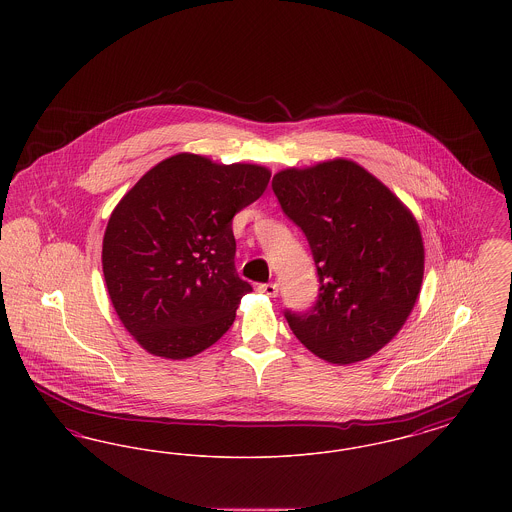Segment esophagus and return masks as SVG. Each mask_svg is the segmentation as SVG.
Segmentation results:
<instances>
[{
	"mask_svg": "<svg viewBox=\"0 0 512 512\" xmlns=\"http://www.w3.org/2000/svg\"><path fill=\"white\" fill-rule=\"evenodd\" d=\"M259 292L265 293L268 297H276L278 295V286L276 284H261Z\"/></svg>",
	"mask_w": 512,
	"mask_h": 512,
	"instance_id": "esophagus-1",
	"label": "esophagus"
}]
</instances>
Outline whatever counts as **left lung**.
Masks as SVG:
<instances>
[{
	"label": "left lung",
	"mask_w": 512,
	"mask_h": 512,
	"mask_svg": "<svg viewBox=\"0 0 512 512\" xmlns=\"http://www.w3.org/2000/svg\"><path fill=\"white\" fill-rule=\"evenodd\" d=\"M272 190L305 232L320 278L311 313H286L295 338L332 365L365 361L403 328L420 295L424 242L413 211L351 159L282 169Z\"/></svg>",
	"instance_id": "obj_1"
}]
</instances>
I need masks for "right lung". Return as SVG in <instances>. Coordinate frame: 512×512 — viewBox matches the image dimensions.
I'll use <instances>...</instances> for the list:
<instances>
[{"label":"right lung","mask_w":512,"mask_h":512,"mask_svg":"<svg viewBox=\"0 0 512 512\" xmlns=\"http://www.w3.org/2000/svg\"><path fill=\"white\" fill-rule=\"evenodd\" d=\"M270 169L197 153L163 159L122 195L101 245L109 299L147 353L190 359L226 334L251 286L234 268L232 219Z\"/></svg>","instance_id":"1"}]
</instances>
